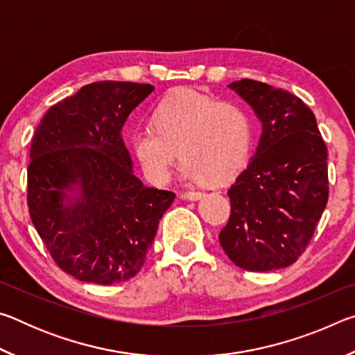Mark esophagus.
<instances>
[{
    "instance_id": "obj_1",
    "label": "esophagus",
    "mask_w": 355,
    "mask_h": 355,
    "mask_svg": "<svg viewBox=\"0 0 355 355\" xmlns=\"http://www.w3.org/2000/svg\"><path fill=\"white\" fill-rule=\"evenodd\" d=\"M200 197H202V192H199V191L182 192V199H186V200H197V199H200Z\"/></svg>"
}]
</instances>
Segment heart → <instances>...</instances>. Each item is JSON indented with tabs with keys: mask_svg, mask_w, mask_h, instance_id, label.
Wrapping results in <instances>:
<instances>
[{
	"mask_svg": "<svg viewBox=\"0 0 355 355\" xmlns=\"http://www.w3.org/2000/svg\"><path fill=\"white\" fill-rule=\"evenodd\" d=\"M254 141L255 120L244 103L186 89L155 107L153 127L137 128L131 146L155 183L169 182L178 152L184 178L225 183L248 163Z\"/></svg>",
	"mask_w": 355,
	"mask_h": 355,
	"instance_id": "obj_1",
	"label": "heart"
}]
</instances>
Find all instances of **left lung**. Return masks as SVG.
Returning a JSON list of instances; mask_svg holds the SVG:
<instances>
[{
  "instance_id": "left-lung-1",
  "label": "left lung",
  "mask_w": 355,
  "mask_h": 355,
  "mask_svg": "<svg viewBox=\"0 0 355 355\" xmlns=\"http://www.w3.org/2000/svg\"><path fill=\"white\" fill-rule=\"evenodd\" d=\"M263 123L255 155L227 191L219 243L245 271L286 268L304 254L329 199L327 147L315 114L296 95L244 78L228 84Z\"/></svg>"
}]
</instances>
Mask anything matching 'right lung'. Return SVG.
Here are the masks:
<instances>
[{"label":"right lung","mask_w":355,"mask_h":355,"mask_svg":"<svg viewBox=\"0 0 355 355\" xmlns=\"http://www.w3.org/2000/svg\"><path fill=\"white\" fill-rule=\"evenodd\" d=\"M152 84L98 81L53 105L31 142L29 216L65 274L111 285L133 279L152 248L172 191L146 188L131 169L122 127ZM75 184L82 194L64 206Z\"/></svg>","instance_id":"add662e5"}]
</instances>
